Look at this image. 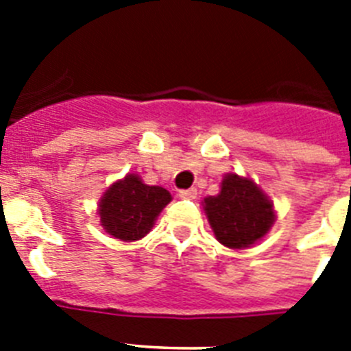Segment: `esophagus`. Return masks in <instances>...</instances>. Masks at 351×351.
Wrapping results in <instances>:
<instances>
[{
	"instance_id": "1",
	"label": "esophagus",
	"mask_w": 351,
	"mask_h": 351,
	"mask_svg": "<svg viewBox=\"0 0 351 351\" xmlns=\"http://www.w3.org/2000/svg\"><path fill=\"white\" fill-rule=\"evenodd\" d=\"M178 195H179V198H186V200H191V198L197 197V188H190V190H181Z\"/></svg>"
}]
</instances>
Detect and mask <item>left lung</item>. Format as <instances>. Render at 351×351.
<instances>
[{
	"instance_id": "1",
	"label": "left lung",
	"mask_w": 351,
	"mask_h": 351,
	"mask_svg": "<svg viewBox=\"0 0 351 351\" xmlns=\"http://www.w3.org/2000/svg\"><path fill=\"white\" fill-rule=\"evenodd\" d=\"M204 210L219 243L232 250L255 244L274 225L276 214L267 195L247 178L226 173L221 191L204 198Z\"/></svg>"
}]
</instances>
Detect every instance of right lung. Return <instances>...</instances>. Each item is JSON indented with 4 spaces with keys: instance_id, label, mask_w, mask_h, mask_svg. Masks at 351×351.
Segmentation results:
<instances>
[{
    "instance_id": "obj_1",
    "label": "right lung",
    "mask_w": 351,
    "mask_h": 351,
    "mask_svg": "<svg viewBox=\"0 0 351 351\" xmlns=\"http://www.w3.org/2000/svg\"><path fill=\"white\" fill-rule=\"evenodd\" d=\"M172 200L161 186L144 184L137 173L114 182L98 204L104 230L125 243L145 237L163 207Z\"/></svg>"
}]
</instances>
